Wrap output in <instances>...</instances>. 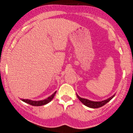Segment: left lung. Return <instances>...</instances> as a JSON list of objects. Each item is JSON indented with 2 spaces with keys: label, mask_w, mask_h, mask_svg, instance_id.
Listing matches in <instances>:
<instances>
[{
  "label": "left lung",
  "mask_w": 133,
  "mask_h": 133,
  "mask_svg": "<svg viewBox=\"0 0 133 133\" xmlns=\"http://www.w3.org/2000/svg\"><path fill=\"white\" fill-rule=\"evenodd\" d=\"M115 95H112L111 97L109 98L106 99V100H102V101L95 102V101H91V100H89L86 98H82L80 97V96L76 94V96H77L78 98L79 99V100H80V101L84 105H85V106L90 108H100V107L103 106V105H104L105 104H106L107 103L109 102L110 100H111V99L115 96Z\"/></svg>",
  "instance_id": "left-lung-1"
}]
</instances>
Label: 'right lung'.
<instances>
[{"instance_id": "1", "label": "right lung", "mask_w": 133, "mask_h": 133, "mask_svg": "<svg viewBox=\"0 0 133 133\" xmlns=\"http://www.w3.org/2000/svg\"><path fill=\"white\" fill-rule=\"evenodd\" d=\"M57 91H55L53 95H51L50 96H49L48 98H47L46 99H44V100H38V101H34V100H29V99H21V100L24 102L27 103L28 104H30V105H33V106H41V105H45V104H48L49 102H50L53 98H54L55 95L56 94Z\"/></svg>"}]
</instances>
